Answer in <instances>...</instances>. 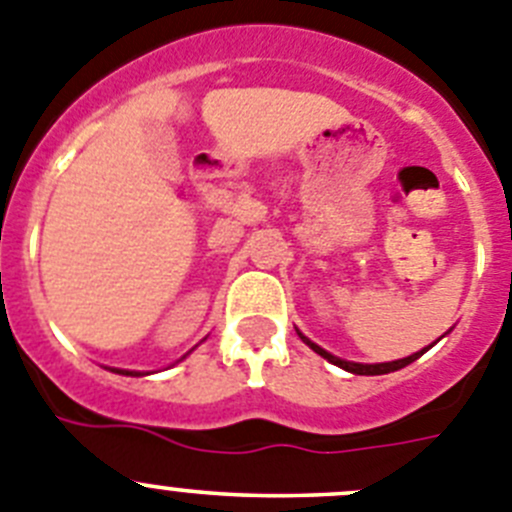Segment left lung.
I'll list each match as a JSON object with an SVG mask.
<instances>
[{
	"mask_svg": "<svg viewBox=\"0 0 512 512\" xmlns=\"http://www.w3.org/2000/svg\"><path fill=\"white\" fill-rule=\"evenodd\" d=\"M298 336H301L303 342H306L308 347L313 349V352L321 354V357H324V359H329L331 365H336V367H342V370L352 372V375H388V372H395V370H400V367H405V365H411V362H416V359L421 357V354H426L428 349H431V347H434L436 342H439V339H436L434 344H428V347H423L421 352H413L411 357L395 359V362H375V365H365V362H349V359L334 357V354L326 352L324 347H319V344H313L311 339H308V336H303V334H301V331H298Z\"/></svg>",
	"mask_w": 512,
	"mask_h": 512,
	"instance_id": "1",
	"label": "left lung"
}]
</instances>
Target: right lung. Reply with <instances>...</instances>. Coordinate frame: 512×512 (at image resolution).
Returning a JSON list of instances; mask_svg holds the SVG:
<instances>
[{
  "instance_id": "add662e5",
  "label": "right lung",
  "mask_w": 512,
  "mask_h": 512,
  "mask_svg": "<svg viewBox=\"0 0 512 512\" xmlns=\"http://www.w3.org/2000/svg\"><path fill=\"white\" fill-rule=\"evenodd\" d=\"M191 354V352H188ZM188 354H183L181 359H186ZM181 359H178V362H181ZM109 370L112 372H117V375H127V377H142V375H150V372H137V370H119V367H109Z\"/></svg>"
}]
</instances>
